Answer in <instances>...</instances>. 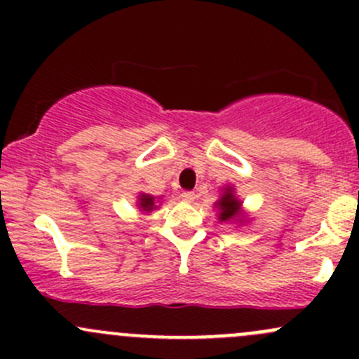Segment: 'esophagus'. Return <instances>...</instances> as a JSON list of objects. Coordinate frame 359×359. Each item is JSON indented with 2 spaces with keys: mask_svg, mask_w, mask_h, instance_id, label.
I'll list each match as a JSON object with an SVG mask.
<instances>
[{
  "mask_svg": "<svg viewBox=\"0 0 359 359\" xmlns=\"http://www.w3.org/2000/svg\"><path fill=\"white\" fill-rule=\"evenodd\" d=\"M180 198H182L184 201L191 203V201H194V198H196V194H194L193 191H184V193L180 194Z\"/></svg>",
  "mask_w": 359,
  "mask_h": 359,
  "instance_id": "1",
  "label": "esophagus"
}]
</instances>
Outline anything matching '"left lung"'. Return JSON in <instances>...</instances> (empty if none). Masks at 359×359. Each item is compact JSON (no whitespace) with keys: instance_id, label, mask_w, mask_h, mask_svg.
Listing matches in <instances>:
<instances>
[{"instance_id":"obj_1","label":"left lung","mask_w":359,"mask_h":359,"mask_svg":"<svg viewBox=\"0 0 359 359\" xmlns=\"http://www.w3.org/2000/svg\"><path fill=\"white\" fill-rule=\"evenodd\" d=\"M213 206L217 208V220L220 224L248 222L243 212V201L238 198L234 186H222L219 200Z\"/></svg>"}]
</instances>
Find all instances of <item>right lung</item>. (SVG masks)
<instances>
[{"instance_id":"right-lung-1","label":"right lung","mask_w":359,"mask_h":359,"mask_svg":"<svg viewBox=\"0 0 359 359\" xmlns=\"http://www.w3.org/2000/svg\"><path fill=\"white\" fill-rule=\"evenodd\" d=\"M158 203H161V198H154L147 193L137 194V208L144 213H153L154 210L159 208Z\"/></svg>"}]
</instances>
